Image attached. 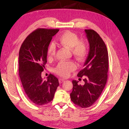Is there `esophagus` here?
Listing matches in <instances>:
<instances>
[{
  "label": "esophagus",
  "mask_w": 129,
  "mask_h": 129,
  "mask_svg": "<svg viewBox=\"0 0 129 129\" xmlns=\"http://www.w3.org/2000/svg\"><path fill=\"white\" fill-rule=\"evenodd\" d=\"M58 81H59L60 83H63V82H64L65 80L64 79H59V80H58Z\"/></svg>",
  "instance_id": "1"
}]
</instances>
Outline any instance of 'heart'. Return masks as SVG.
I'll use <instances>...</instances> for the list:
<instances>
[{
	"mask_svg": "<svg viewBox=\"0 0 129 129\" xmlns=\"http://www.w3.org/2000/svg\"><path fill=\"white\" fill-rule=\"evenodd\" d=\"M57 41L61 46L71 50L73 55L77 60L81 61L86 57L88 52V44L84 39H79L77 35L71 31H66L58 37ZM56 47L50 44L47 50V56L51 59L55 55ZM77 68L76 64L73 61L61 62L54 68V71L61 77H67L70 73Z\"/></svg>",
	"mask_w": 129,
	"mask_h": 129,
	"instance_id": "heart-1",
	"label": "heart"
}]
</instances>
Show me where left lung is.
Masks as SVG:
<instances>
[{
	"label": "left lung",
	"instance_id": "1",
	"mask_svg": "<svg viewBox=\"0 0 129 129\" xmlns=\"http://www.w3.org/2000/svg\"><path fill=\"white\" fill-rule=\"evenodd\" d=\"M89 44V51L84 68L77 76H85L84 84L73 80V91L70 94L72 102L86 108L91 106L99 98L108 79V53L106 45L99 34L92 29H85Z\"/></svg>",
	"mask_w": 129,
	"mask_h": 129
}]
</instances>
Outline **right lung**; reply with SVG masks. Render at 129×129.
<instances>
[{"label":"right lung","instance_id":"right-lung-1","mask_svg":"<svg viewBox=\"0 0 129 129\" xmlns=\"http://www.w3.org/2000/svg\"><path fill=\"white\" fill-rule=\"evenodd\" d=\"M58 29L38 28L22 44L19 53V74L23 88L31 102L39 105L53 100L57 87V78L52 74L44 80L41 73L47 63L49 45Z\"/></svg>","mask_w":129,"mask_h":129}]
</instances>
